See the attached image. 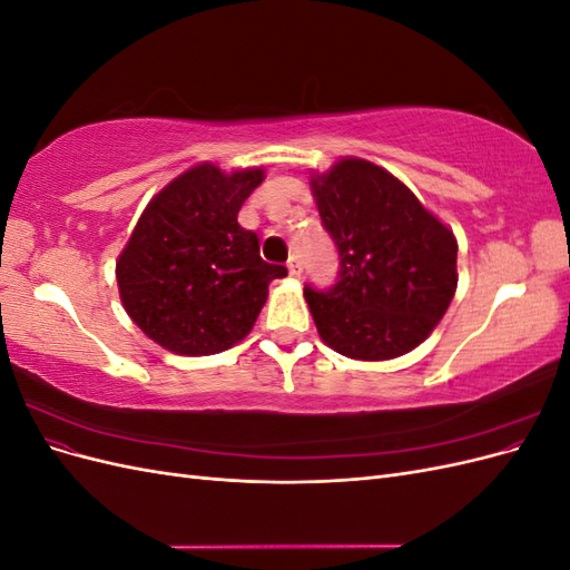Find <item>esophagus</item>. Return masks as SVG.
Masks as SVG:
<instances>
[{
    "instance_id": "1",
    "label": "esophagus",
    "mask_w": 570,
    "mask_h": 570,
    "mask_svg": "<svg viewBox=\"0 0 570 570\" xmlns=\"http://www.w3.org/2000/svg\"><path fill=\"white\" fill-rule=\"evenodd\" d=\"M287 271H289L292 278H299V275H302L304 266H302V258H299L297 254H292V256H289V262H287Z\"/></svg>"
}]
</instances>
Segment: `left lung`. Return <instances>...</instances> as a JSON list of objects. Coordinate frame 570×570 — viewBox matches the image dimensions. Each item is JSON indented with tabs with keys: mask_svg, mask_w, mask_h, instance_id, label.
<instances>
[{
	"mask_svg": "<svg viewBox=\"0 0 570 570\" xmlns=\"http://www.w3.org/2000/svg\"><path fill=\"white\" fill-rule=\"evenodd\" d=\"M340 252L331 289L304 287L321 340L358 361L396 358L435 331L456 292V237L390 170L340 159L312 178Z\"/></svg>",
	"mask_w": 570,
	"mask_h": 570,
	"instance_id": "1",
	"label": "left lung"
}]
</instances>
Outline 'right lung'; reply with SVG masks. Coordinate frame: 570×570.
<instances>
[{
	"instance_id": "1",
	"label": "right lung",
	"mask_w": 570,
	"mask_h": 570,
	"mask_svg": "<svg viewBox=\"0 0 570 570\" xmlns=\"http://www.w3.org/2000/svg\"><path fill=\"white\" fill-rule=\"evenodd\" d=\"M264 168L223 174L214 164L187 168L147 209L116 262L128 316L164 350L209 356L249 335L268 283L287 268L258 256V237L237 223Z\"/></svg>"
}]
</instances>
